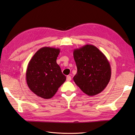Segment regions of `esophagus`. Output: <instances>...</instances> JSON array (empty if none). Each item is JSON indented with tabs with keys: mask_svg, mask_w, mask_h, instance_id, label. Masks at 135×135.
<instances>
[{
	"mask_svg": "<svg viewBox=\"0 0 135 135\" xmlns=\"http://www.w3.org/2000/svg\"><path fill=\"white\" fill-rule=\"evenodd\" d=\"M71 80V77L70 75H68L67 77V81H70Z\"/></svg>",
	"mask_w": 135,
	"mask_h": 135,
	"instance_id": "obj_1",
	"label": "esophagus"
}]
</instances>
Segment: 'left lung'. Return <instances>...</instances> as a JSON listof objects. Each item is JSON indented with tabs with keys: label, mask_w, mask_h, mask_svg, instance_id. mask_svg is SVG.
Instances as JSON below:
<instances>
[{
	"label": "left lung",
	"mask_w": 135,
	"mask_h": 135,
	"mask_svg": "<svg viewBox=\"0 0 135 135\" xmlns=\"http://www.w3.org/2000/svg\"><path fill=\"white\" fill-rule=\"evenodd\" d=\"M77 68L74 81L85 94L93 96L103 91L111 78V67L106 56L96 46L87 44L75 49Z\"/></svg>",
	"instance_id": "obj_1"
}]
</instances>
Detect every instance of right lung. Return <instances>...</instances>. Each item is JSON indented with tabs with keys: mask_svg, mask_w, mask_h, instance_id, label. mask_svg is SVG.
<instances>
[{
	"mask_svg": "<svg viewBox=\"0 0 135 135\" xmlns=\"http://www.w3.org/2000/svg\"><path fill=\"white\" fill-rule=\"evenodd\" d=\"M60 49L40 48L29 61L26 71L28 86L33 93L44 99L52 98L66 77L57 63Z\"/></svg>",
	"mask_w": 135,
	"mask_h": 135,
	"instance_id": "right-lung-1",
	"label": "right lung"
}]
</instances>
